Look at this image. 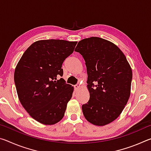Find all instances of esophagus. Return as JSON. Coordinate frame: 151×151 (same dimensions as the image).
Returning <instances> with one entry per match:
<instances>
[{"label": "esophagus", "mask_w": 151, "mask_h": 151, "mask_svg": "<svg viewBox=\"0 0 151 151\" xmlns=\"http://www.w3.org/2000/svg\"><path fill=\"white\" fill-rule=\"evenodd\" d=\"M74 87H75V90L76 91H77L79 88H80V87H81V85L79 83H78V84H76V85H75V86H74Z\"/></svg>", "instance_id": "esophagus-1"}]
</instances>
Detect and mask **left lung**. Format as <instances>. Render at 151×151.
<instances>
[{"label": "left lung", "instance_id": "obj_1", "mask_svg": "<svg viewBox=\"0 0 151 151\" xmlns=\"http://www.w3.org/2000/svg\"><path fill=\"white\" fill-rule=\"evenodd\" d=\"M75 50L85 59L88 75L90 99L82 106L84 116L96 126L109 124L118 118L129 99L131 66L116 45L99 37L81 40Z\"/></svg>", "mask_w": 151, "mask_h": 151}]
</instances>
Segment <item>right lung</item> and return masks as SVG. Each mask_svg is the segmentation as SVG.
<instances>
[{
  "label": "right lung",
  "instance_id": "obj_1",
  "mask_svg": "<svg viewBox=\"0 0 151 151\" xmlns=\"http://www.w3.org/2000/svg\"><path fill=\"white\" fill-rule=\"evenodd\" d=\"M76 44L64 40H38L17 64L14 80L19 101L40 123L54 124L63 118L74 88L61 78L62 65Z\"/></svg>",
  "mask_w": 151,
  "mask_h": 151
}]
</instances>
